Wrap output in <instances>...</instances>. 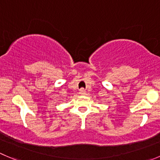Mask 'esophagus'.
<instances>
[{
  "instance_id": "1",
  "label": "esophagus",
  "mask_w": 160,
  "mask_h": 160,
  "mask_svg": "<svg viewBox=\"0 0 160 160\" xmlns=\"http://www.w3.org/2000/svg\"><path fill=\"white\" fill-rule=\"evenodd\" d=\"M79 93L81 94V95H85L86 94V90L84 89H81L79 90Z\"/></svg>"
}]
</instances>
